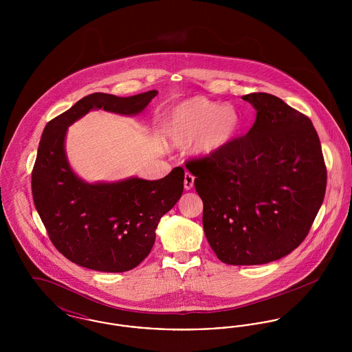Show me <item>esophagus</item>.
<instances>
[{"mask_svg": "<svg viewBox=\"0 0 352 352\" xmlns=\"http://www.w3.org/2000/svg\"><path fill=\"white\" fill-rule=\"evenodd\" d=\"M184 186L186 190H191L192 186H194V175L190 174V173H187V171H186V174H184Z\"/></svg>", "mask_w": 352, "mask_h": 352, "instance_id": "obj_1", "label": "esophagus"}]
</instances>
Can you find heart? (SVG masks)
Instances as JSON below:
<instances>
[{"label":"heart","instance_id":"obj_1","mask_svg":"<svg viewBox=\"0 0 352 352\" xmlns=\"http://www.w3.org/2000/svg\"><path fill=\"white\" fill-rule=\"evenodd\" d=\"M241 118L232 105L195 96L177 104L170 112L165 131L171 146L194 144V153L211 157L226 149L240 129Z\"/></svg>","mask_w":352,"mask_h":352}]
</instances>
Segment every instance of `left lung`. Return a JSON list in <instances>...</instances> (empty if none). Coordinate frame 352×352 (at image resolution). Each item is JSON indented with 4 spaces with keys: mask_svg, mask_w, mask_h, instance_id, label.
I'll return each mask as SVG.
<instances>
[{
    "mask_svg": "<svg viewBox=\"0 0 352 352\" xmlns=\"http://www.w3.org/2000/svg\"><path fill=\"white\" fill-rule=\"evenodd\" d=\"M250 132L211 157L186 162L203 201V228L219 260L258 265L294 251L326 192L327 171L311 120L277 96H243Z\"/></svg>",
    "mask_w": 352,
    "mask_h": 352,
    "instance_id": "8db88e82",
    "label": "left lung"
}]
</instances>
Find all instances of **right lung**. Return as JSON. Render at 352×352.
Listing matches in <instances>:
<instances>
[{"instance_id": "add662e5", "label": "right lung", "mask_w": 352, "mask_h": 352, "mask_svg": "<svg viewBox=\"0 0 352 352\" xmlns=\"http://www.w3.org/2000/svg\"><path fill=\"white\" fill-rule=\"evenodd\" d=\"M157 94H91L45 126L32 173L34 204L55 248L80 267L111 273L135 268L151 253L160 219L184 192V170L174 168L157 181L87 184L68 164V126L91 109L135 116Z\"/></svg>"}]
</instances>
